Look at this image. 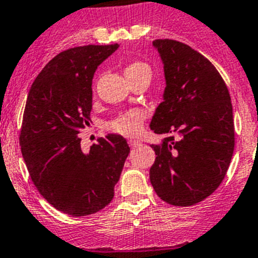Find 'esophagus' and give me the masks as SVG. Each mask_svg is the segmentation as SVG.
I'll return each instance as SVG.
<instances>
[{"instance_id": "obj_1", "label": "esophagus", "mask_w": 258, "mask_h": 258, "mask_svg": "<svg viewBox=\"0 0 258 258\" xmlns=\"http://www.w3.org/2000/svg\"><path fill=\"white\" fill-rule=\"evenodd\" d=\"M127 143H129V146H131L132 148H136L138 147V146H141V142H139L138 139H129Z\"/></svg>"}]
</instances>
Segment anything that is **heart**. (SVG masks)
I'll list each match as a JSON object with an SVG mask.
<instances>
[{
  "label": "heart",
  "instance_id": "heart-1",
  "mask_svg": "<svg viewBox=\"0 0 258 258\" xmlns=\"http://www.w3.org/2000/svg\"><path fill=\"white\" fill-rule=\"evenodd\" d=\"M145 73H151L150 66L142 61H134L125 66L124 74L127 80H132ZM146 119V115L141 110H131L121 113L115 120L108 124V129L122 136H136L142 131V125Z\"/></svg>",
  "mask_w": 258,
  "mask_h": 258
}]
</instances>
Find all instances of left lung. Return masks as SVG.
I'll return each mask as SVG.
<instances>
[{
  "instance_id": "8db88e82",
  "label": "left lung",
  "mask_w": 258,
  "mask_h": 258,
  "mask_svg": "<svg viewBox=\"0 0 258 258\" xmlns=\"http://www.w3.org/2000/svg\"><path fill=\"white\" fill-rule=\"evenodd\" d=\"M165 87L151 131L165 134L150 169L155 192L174 206H192L215 192L230 165L234 120L230 94L214 65L172 39H156Z\"/></svg>"
}]
</instances>
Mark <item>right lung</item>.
Wrapping results in <instances>:
<instances>
[{"instance_id":"obj_1","label":"right lung","mask_w":258,"mask_h":258,"mask_svg":"<svg viewBox=\"0 0 258 258\" xmlns=\"http://www.w3.org/2000/svg\"><path fill=\"white\" fill-rule=\"evenodd\" d=\"M119 44L74 47L52 58L28 93L20 146L38 192L72 216H87L113 198L131 148L119 134H107L84 152L78 134L89 126L92 80Z\"/></svg>"}]
</instances>
